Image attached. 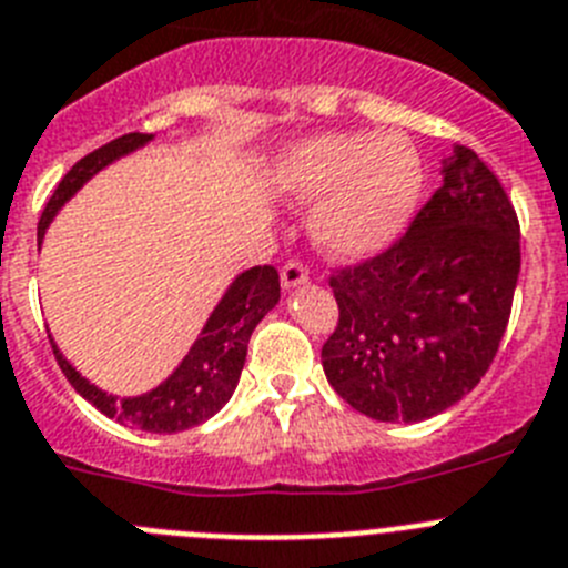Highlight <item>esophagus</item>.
<instances>
[{
    "label": "esophagus",
    "instance_id": "esophagus-1",
    "mask_svg": "<svg viewBox=\"0 0 568 568\" xmlns=\"http://www.w3.org/2000/svg\"><path fill=\"white\" fill-rule=\"evenodd\" d=\"M280 283H283L285 291L308 283V268L303 263H285L283 272H280Z\"/></svg>",
    "mask_w": 568,
    "mask_h": 568
}]
</instances>
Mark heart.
I'll return each mask as SVG.
<instances>
[{
    "label": "heart",
    "mask_w": 568,
    "mask_h": 568,
    "mask_svg": "<svg viewBox=\"0 0 568 568\" xmlns=\"http://www.w3.org/2000/svg\"><path fill=\"white\" fill-rule=\"evenodd\" d=\"M274 195L308 206L311 240L331 260H365L410 223L422 195V161L402 132H325L280 155Z\"/></svg>",
    "instance_id": "1"
}]
</instances>
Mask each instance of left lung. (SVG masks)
<instances>
[{"label":"left lung","instance_id":"1","mask_svg":"<svg viewBox=\"0 0 568 568\" xmlns=\"http://www.w3.org/2000/svg\"><path fill=\"white\" fill-rule=\"evenodd\" d=\"M520 272V229L498 178L467 146L379 257L331 277L339 325L322 345L331 387L376 422H424L489 371Z\"/></svg>","mask_w":568,"mask_h":568}]
</instances>
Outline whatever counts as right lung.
<instances>
[{
  "label": "right lung",
  "instance_id": "obj_1",
  "mask_svg": "<svg viewBox=\"0 0 568 568\" xmlns=\"http://www.w3.org/2000/svg\"><path fill=\"white\" fill-rule=\"evenodd\" d=\"M155 135L144 132H130L110 144L99 146L95 152L81 158L68 175L61 178L53 197L48 201L39 221V246H42L48 226L55 214L64 209L70 197H75L87 181H93L101 170L112 166L121 158L144 150ZM280 303V274L274 265H254L240 272L229 283L217 305L212 308L209 320L203 322L201 334L192 342L175 371L155 385L152 390L138 393V396H115V393L101 390L90 379H84L79 371L61 354L55 339L50 336L53 354L59 359L61 373L68 376L70 385L81 393L93 407H99L104 416L115 418L130 427H141L150 433H181L203 424L221 410L232 398L234 387L240 382V371L246 365L248 339H252L257 322L263 320L274 305Z\"/></svg>",
  "mask_w": 568,
  "mask_h": 568
}]
</instances>
